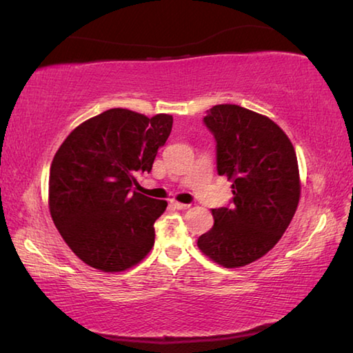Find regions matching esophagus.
Segmentation results:
<instances>
[{
  "label": "esophagus",
  "mask_w": 353,
  "mask_h": 353,
  "mask_svg": "<svg viewBox=\"0 0 353 353\" xmlns=\"http://www.w3.org/2000/svg\"><path fill=\"white\" fill-rule=\"evenodd\" d=\"M171 205L177 208V210H187V208L190 207L188 204H182V202H177V201H171Z\"/></svg>",
  "instance_id": "1"
}]
</instances>
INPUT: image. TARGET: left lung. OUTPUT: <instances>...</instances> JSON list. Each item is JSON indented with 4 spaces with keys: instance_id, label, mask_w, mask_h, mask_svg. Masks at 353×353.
<instances>
[{
    "instance_id": "8db88e82",
    "label": "left lung",
    "mask_w": 353,
    "mask_h": 353,
    "mask_svg": "<svg viewBox=\"0 0 353 353\" xmlns=\"http://www.w3.org/2000/svg\"><path fill=\"white\" fill-rule=\"evenodd\" d=\"M204 124L216 141V170L232 181L234 198L213 208L214 224L198 246L218 265L240 268L270 252L294 216L297 157L272 119L244 107L213 105Z\"/></svg>"
}]
</instances>
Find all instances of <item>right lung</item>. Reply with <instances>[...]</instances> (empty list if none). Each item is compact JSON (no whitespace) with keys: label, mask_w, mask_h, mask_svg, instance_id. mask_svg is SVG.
<instances>
[{"label":"right lung","mask_w":353,"mask_h":353,"mask_svg":"<svg viewBox=\"0 0 353 353\" xmlns=\"http://www.w3.org/2000/svg\"><path fill=\"white\" fill-rule=\"evenodd\" d=\"M172 117L148 118L110 109L79 124L59 148L50 171V212L70 249L88 266L119 272L154 246V223L166 201L137 193L171 134Z\"/></svg>","instance_id":"obj_1"}]
</instances>
